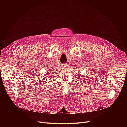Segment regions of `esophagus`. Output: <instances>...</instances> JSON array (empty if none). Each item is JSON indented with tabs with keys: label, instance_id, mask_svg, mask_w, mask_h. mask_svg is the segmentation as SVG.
Masks as SVG:
<instances>
[{
	"label": "esophagus",
	"instance_id": "esophagus-1",
	"mask_svg": "<svg viewBox=\"0 0 127 127\" xmlns=\"http://www.w3.org/2000/svg\"><path fill=\"white\" fill-rule=\"evenodd\" d=\"M67 64H62V67H63V68H66V67H67Z\"/></svg>",
	"mask_w": 127,
	"mask_h": 127
}]
</instances>
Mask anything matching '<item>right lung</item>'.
Wrapping results in <instances>:
<instances>
[{
	"label": "right lung",
	"mask_w": 127,
	"mask_h": 127,
	"mask_svg": "<svg viewBox=\"0 0 127 127\" xmlns=\"http://www.w3.org/2000/svg\"><path fill=\"white\" fill-rule=\"evenodd\" d=\"M48 74H49H49H51V73L53 71H51V70H48Z\"/></svg>",
	"instance_id": "1"
}]
</instances>
